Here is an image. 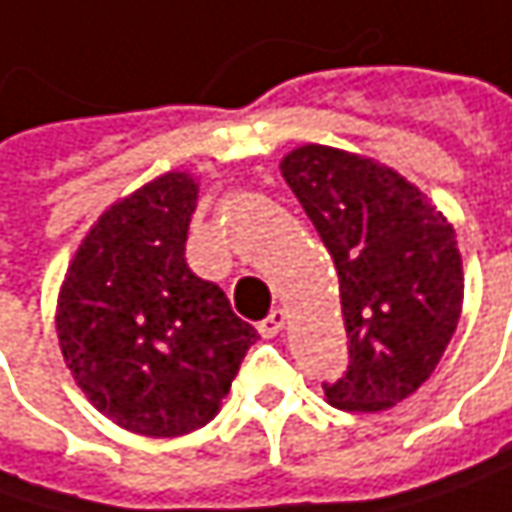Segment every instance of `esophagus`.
<instances>
[{"label":"esophagus","instance_id":"1","mask_svg":"<svg viewBox=\"0 0 512 512\" xmlns=\"http://www.w3.org/2000/svg\"><path fill=\"white\" fill-rule=\"evenodd\" d=\"M284 324H286L284 310H272L269 316L257 324V330H260V336H263V339H272V336H278V333L284 330Z\"/></svg>","mask_w":512,"mask_h":512}]
</instances>
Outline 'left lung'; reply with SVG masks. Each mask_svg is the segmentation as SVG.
<instances>
[{
  "mask_svg": "<svg viewBox=\"0 0 512 512\" xmlns=\"http://www.w3.org/2000/svg\"><path fill=\"white\" fill-rule=\"evenodd\" d=\"M286 185L336 263L350 345L324 382L342 411H385L437 368L464 304L455 228L397 170L324 144L281 162Z\"/></svg>",
  "mask_w": 512,
  "mask_h": 512,
  "instance_id": "1",
  "label": "left lung"
}]
</instances>
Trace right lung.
I'll return each mask as SVG.
<instances>
[{"mask_svg": "<svg viewBox=\"0 0 512 512\" xmlns=\"http://www.w3.org/2000/svg\"><path fill=\"white\" fill-rule=\"evenodd\" d=\"M199 185L165 173L109 205L83 237L57 298V339L89 403L127 432L202 429L257 330L196 278L185 240Z\"/></svg>", "mask_w": 512, "mask_h": 512, "instance_id": "1", "label": "right lung"}]
</instances>
